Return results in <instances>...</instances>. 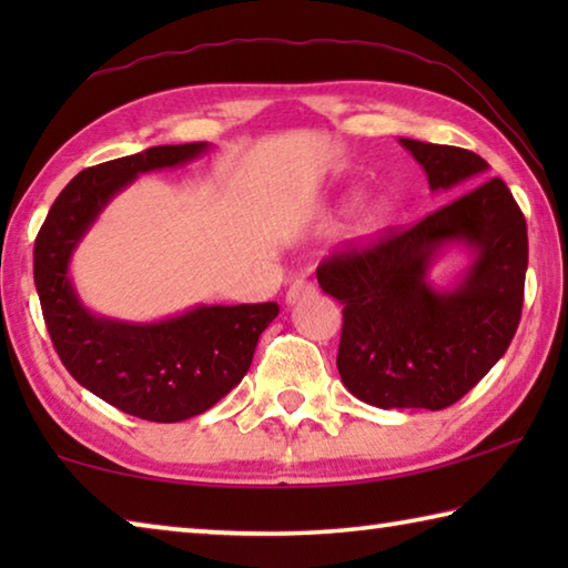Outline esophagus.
I'll use <instances>...</instances> for the list:
<instances>
[{
    "label": "esophagus",
    "instance_id": "esophagus-1",
    "mask_svg": "<svg viewBox=\"0 0 568 568\" xmlns=\"http://www.w3.org/2000/svg\"><path fill=\"white\" fill-rule=\"evenodd\" d=\"M313 291H315V287H313L311 281H305V277H295V281L291 283V287H287V291H285V303L293 305V303L301 301V297L311 295Z\"/></svg>",
    "mask_w": 568,
    "mask_h": 568
}]
</instances>
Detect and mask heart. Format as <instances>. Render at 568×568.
<instances>
[{
  "label": "heart",
  "instance_id": "b5f03b06",
  "mask_svg": "<svg viewBox=\"0 0 568 568\" xmlns=\"http://www.w3.org/2000/svg\"><path fill=\"white\" fill-rule=\"evenodd\" d=\"M390 223H393L390 205L376 200V203H368L358 210V215H355V220H353L351 233L358 240H373V237L386 233Z\"/></svg>",
  "mask_w": 568,
  "mask_h": 568
}]
</instances>
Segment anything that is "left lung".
<instances>
[{
  "mask_svg": "<svg viewBox=\"0 0 568 568\" xmlns=\"http://www.w3.org/2000/svg\"><path fill=\"white\" fill-rule=\"evenodd\" d=\"M430 190L476 180V152L400 138ZM475 250L450 292L427 271L446 244ZM528 235L501 178L480 182L420 223L348 245L318 265V283L343 305L338 373L355 398L376 408L454 406L511 345L524 307Z\"/></svg>",
  "mask_w": 568,
  "mask_h": 568,
  "instance_id": "left-lung-1",
  "label": "left lung"
}]
</instances>
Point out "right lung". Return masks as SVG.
I'll return each instance as SVG.
<instances>
[{
    "label": "right lung",
    "instance_id": "right-lung-1",
    "mask_svg": "<svg viewBox=\"0 0 568 568\" xmlns=\"http://www.w3.org/2000/svg\"><path fill=\"white\" fill-rule=\"evenodd\" d=\"M207 148V142L160 145L82 170L57 195L34 240L37 295L64 368L110 406L155 423L200 416L227 396L281 307L200 305L160 323L100 318L74 293L70 257L104 205L134 178L185 165Z\"/></svg>",
    "mask_w": 568,
    "mask_h": 568
}]
</instances>
